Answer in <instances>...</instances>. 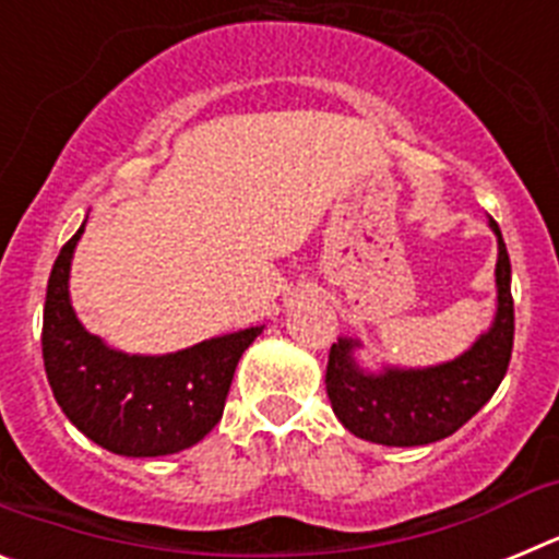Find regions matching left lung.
I'll list each match as a JSON object with an SVG mask.
<instances>
[{
  "label": "left lung",
  "mask_w": 559,
  "mask_h": 559,
  "mask_svg": "<svg viewBox=\"0 0 559 559\" xmlns=\"http://www.w3.org/2000/svg\"><path fill=\"white\" fill-rule=\"evenodd\" d=\"M498 313L490 333L473 344L462 358L431 369H386L367 374L355 367V341H338L328 358V397L341 426L378 445H428L451 437L496 394L507 374L515 338L512 269L498 224Z\"/></svg>",
  "instance_id": "obj_1"
}]
</instances>
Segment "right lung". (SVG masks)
<instances>
[{"label": "right lung", "mask_w": 559, "mask_h": 559, "mask_svg": "<svg viewBox=\"0 0 559 559\" xmlns=\"http://www.w3.org/2000/svg\"><path fill=\"white\" fill-rule=\"evenodd\" d=\"M83 226L49 271L41 330L49 389L69 423L106 451L120 456L185 451L218 426L237 360L260 328L156 358L108 349L81 328L69 305V263Z\"/></svg>", "instance_id": "right-lung-1"}]
</instances>
